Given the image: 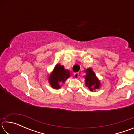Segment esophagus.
<instances>
[{
  "label": "esophagus",
  "instance_id": "obj_1",
  "mask_svg": "<svg viewBox=\"0 0 134 134\" xmlns=\"http://www.w3.org/2000/svg\"><path fill=\"white\" fill-rule=\"evenodd\" d=\"M79 72H75V73L74 74V77H75V79H79Z\"/></svg>",
  "mask_w": 134,
  "mask_h": 134
}]
</instances>
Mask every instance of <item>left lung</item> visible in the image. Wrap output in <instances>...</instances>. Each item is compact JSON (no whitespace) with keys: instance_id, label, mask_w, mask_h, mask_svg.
<instances>
[{"instance_id":"8db88e82","label":"left lung","mask_w":134,"mask_h":134,"mask_svg":"<svg viewBox=\"0 0 134 134\" xmlns=\"http://www.w3.org/2000/svg\"><path fill=\"white\" fill-rule=\"evenodd\" d=\"M86 75L84 76L85 79V85L89 88L90 92H95L97 89H99L101 86L100 81L97 76L92 68H88L85 70Z\"/></svg>"}]
</instances>
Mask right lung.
Masks as SVG:
<instances>
[{
	"label": "right lung",
	"instance_id": "obj_1",
	"mask_svg": "<svg viewBox=\"0 0 134 134\" xmlns=\"http://www.w3.org/2000/svg\"><path fill=\"white\" fill-rule=\"evenodd\" d=\"M71 76L70 71L65 69L64 65L57 64L48 76V83L54 89H59Z\"/></svg>",
	"mask_w": 134,
	"mask_h": 134
}]
</instances>
